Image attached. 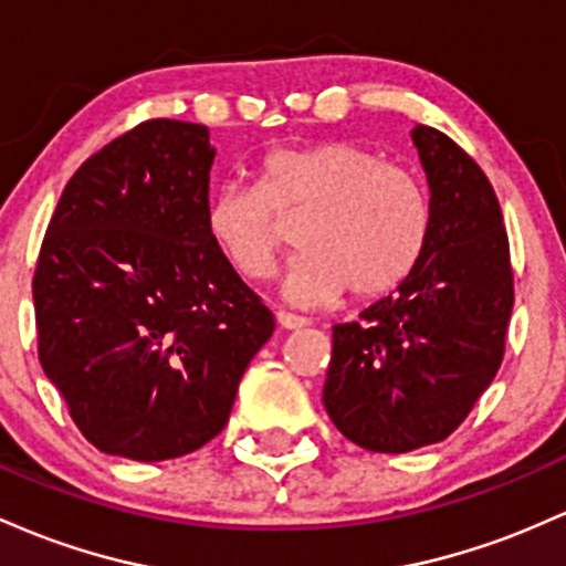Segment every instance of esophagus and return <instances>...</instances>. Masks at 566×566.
<instances>
[{"label": "esophagus", "mask_w": 566, "mask_h": 566, "mask_svg": "<svg viewBox=\"0 0 566 566\" xmlns=\"http://www.w3.org/2000/svg\"><path fill=\"white\" fill-rule=\"evenodd\" d=\"M275 317H277V326L285 328V332H296V328H304L310 323L307 317L294 315V313H277Z\"/></svg>", "instance_id": "34e87169"}]
</instances>
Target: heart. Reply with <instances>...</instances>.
Masks as SVG:
<instances>
[{
	"label": "heart",
	"instance_id": "b5f03b06",
	"mask_svg": "<svg viewBox=\"0 0 566 566\" xmlns=\"http://www.w3.org/2000/svg\"><path fill=\"white\" fill-rule=\"evenodd\" d=\"M302 253L281 291L294 304L358 302L396 291L430 238V198L415 170L353 142L281 146L259 160V184L227 181L206 202V230L238 277L259 281L283 249L281 221L302 219Z\"/></svg>",
	"mask_w": 566,
	"mask_h": 566
}]
</instances>
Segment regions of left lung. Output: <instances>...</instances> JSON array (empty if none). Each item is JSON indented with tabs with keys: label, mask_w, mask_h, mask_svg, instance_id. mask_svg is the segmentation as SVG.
Wrapping results in <instances>:
<instances>
[{
	"label": "left lung",
	"mask_w": 566,
	"mask_h": 566,
	"mask_svg": "<svg viewBox=\"0 0 566 566\" xmlns=\"http://www.w3.org/2000/svg\"><path fill=\"white\" fill-rule=\"evenodd\" d=\"M430 184V238L409 281L336 323L323 403L368 452L443 441L471 415L505 355L513 270L497 195L441 130H411Z\"/></svg>",
	"instance_id": "left-lung-1"
}]
</instances>
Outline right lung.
I'll use <instances>...</instances> for the list:
<instances>
[{
	"label": "right lung",
	"mask_w": 566,
	"mask_h": 566,
	"mask_svg": "<svg viewBox=\"0 0 566 566\" xmlns=\"http://www.w3.org/2000/svg\"><path fill=\"white\" fill-rule=\"evenodd\" d=\"M206 125L146 119L80 165L34 270L40 364L82 436L160 462L224 430L275 317L206 230Z\"/></svg>",
	"instance_id": "obj_1"
}]
</instances>
